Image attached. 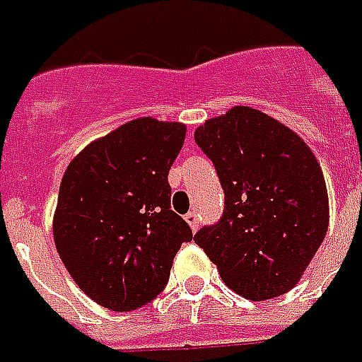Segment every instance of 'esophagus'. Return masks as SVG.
Returning <instances> with one entry per match:
<instances>
[{
    "instance_id": "esophagus-1",
    "label": "esophagus",
    "mask_w": 362,
    "mask_h": 362,
    "mask_svg": "<svg viewBox=\"0 0 362 362\" xmlns=\"http://www.w3.org/2000/svg\"><path fill=\"white\" fill-rule=\"evenodd\" d=\"M184 219H186V223H188L189 228H192L194 233L199 228V215H197V211H189Z\"/></svg>"
}]
</instances>
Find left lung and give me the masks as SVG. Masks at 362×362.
<instances>
[{"label": "left lung", "mask_w": 362, "mask_h": 362, "mask_svg": "<svg viewBox=\"0 0 362 362\" xmlns=\"http://www.w3.org/2000/svg\"><path fill=\"white\" fill-rule=\"evenodd\" d=\"M225 192V211L194 240L221 279L248 300L285 295L303 277L327 233L324 174L298 135L250 106L196 129Z\"/></svg>", "instance_id": "left-lung-1"}]
</instances>
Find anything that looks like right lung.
I'll use <instances>...</instances> for the list:
<instances>
[{"mask_svg": "<svg viewBox=\"0 0 362 362\" xmlns=\"http://www.w3.org/2000/svg\"><path fill=\"white\" fill-rule=\"evenodd\" d=\"M184 137L180 122L132 119L66 168L54 243L79 288L108 310H135L160 295L176 252L192 240L170 209L168 184Z\"/></svg>", "mask_w": 362, "mask_h": 362, "instance_id": "add662e5", "label": "right lung"}]
</instances>
